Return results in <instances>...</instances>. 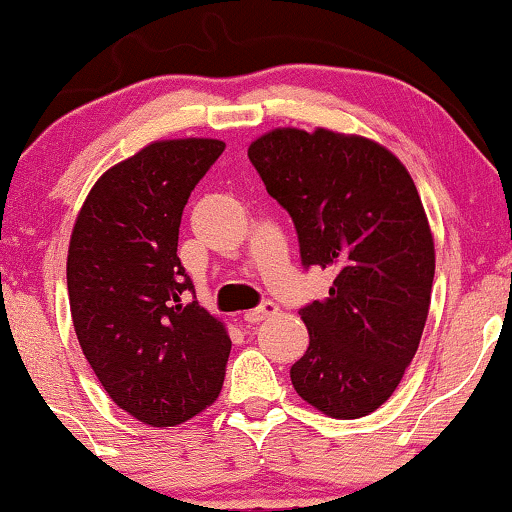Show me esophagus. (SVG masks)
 I'll use <instances>...</instances> for the list:
<instances>
[{"mask_svg":"<svg viewBox=\"0 0 512 512\" xmlns=\"http://www.w3.org/2000/svg\"><path fill=\"white\" fill-rule=\"evenodd\" d=\"M275 312H277V305L270 303V300H265V303L261 307H256V310L244 312V321H247V324H261V321L272 317Z\"/></svg>","mask_w":512,"mask_h":512,"instance_id":"1","label":"esophagus"}]
</instances>
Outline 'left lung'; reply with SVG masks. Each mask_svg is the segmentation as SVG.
I'll use <instances>...</instances> for the list:
<instances>
[{
  "mask_svg": "<svg viewBox=\"0 0 512 512\" xmlns=\"http://www.w3.org/2000/svg\"><path fill=\"white\" fill-rule=\"evenodd\" d=\"M289 212L305 268L333 270L328 298L300 310L310 347L291 366L298 396L335 419L394 394L429 317L436 249L410 172L373 139L277 128L249 146Z\"/></svg>",
  "mask_w": 512,
  "mask_h": 512,
  "instance_id": "left-lung-1",
  "label": "left lung"
}]
</instances>
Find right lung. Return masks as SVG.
Returning a JSON list of instances; mask_svg holds the SVG:
<instances>
[{
  "instance_id": "1",
  "label": "right lung",
  "mask_w": 512,
  "mask_h": 512,
  "mask_svg": "<svg viewBox=\"0 0 512 512\" xmlns=\"http://www.w3.org/2000/svg\"><path fill=\"white\" fill-rule=\"evenodd\" d=\"M226 144L151 142L109 167L76 216L67 254L69 310L97 380L149 426H177L223 387L230 338L198 300L177 256L181 214Z\"/></svg>"
}]
</instances>
